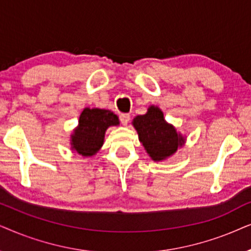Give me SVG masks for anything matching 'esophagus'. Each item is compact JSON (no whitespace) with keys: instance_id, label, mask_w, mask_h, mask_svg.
<instances>
[{"instance_id":"34e87169","label":"esophagus","mask_w":251,"mask_h":251,"mask_svg":"<svg viewBox=\"0 0 251 251\" xmlns=\"http://www.w3.org/2000/svg\"><path fill=\"white\" fill-rule=\"evenodd\" d=\"M119 119L120 122H122V124L124 126H126L127 124L129 123V119H131V116L128 115V113H122V115L119 116Z\"/></svg>"}]
</instances>
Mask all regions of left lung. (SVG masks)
Returning a JSON list of instances; mask_svg holds the SVG:
<instances>
[{
  "label": "left lung",
  "mask_w": 251,
  "mask_h": 251,
  "mask_svg": "<svg viewBox=\"0 0 251 251\" xmlns=\"http://www.w3.org/2000/svg\"><path fill=\"white\" fill-rule=\"evenodd\" d=\"M132 124L140 142L155 162L169 158L185 143V138L166 123L162 110L155 105L149 106L146 115L136 116Z\"/></svg>",
  "instance_id": "8db88e82"
}]
</instances>
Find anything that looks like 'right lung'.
<instances>
[{"mask_svg":"<svg viewBox=\"0 0 251 251\" xmlns=\"http://www.w3.org/2000/svg\"><path fill=\"white\" fill-rule=\"evenodd\" d=\"M117 125H119L118 117L110 110L85 108L71 134V149L83 157L95 155L103 146L106 129Z\"/></svg>","mask_w":251,"mask_h":251,"instance_id":"1","label":"right lung"}]
</instances>
